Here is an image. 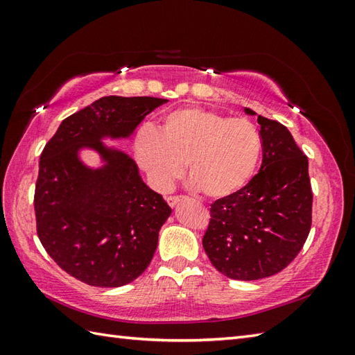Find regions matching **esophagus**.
<instances>
[{
	"label": "esophagus",
	"mask_w": 355,
	"mask_h": 355,
	"mask_svg": "<svg viewBox=\"0 0 355 355\" xmlns=\"http://www.w3.org/2000/svg\"><path fill=\"white\" fill-rule=\"evenodd\" d=\"M182 200H183V197H178V195H171V197H168V205L171 207H173L178 201H182Z\"/></svg>",
	"instance_id": "obj_1"
}]
</instances>
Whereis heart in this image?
Here are the masks:
<instances>
[{"instance_id":"b5f03b06","label":"heart","mask_w":355,"mask_h":355,"mask_svg":"<svg viewBox=\"0 0 355 355\" xmlns=\"http://www.w3.org/2000/svg\"><path fill=\"white\" fill-rule=\"evenodd\" d=\"M134 149L157 189H168L186 164L187 178L205 197L224 198L250 183L262 137L250 120L187 107L166 114L158 131L141 128Z\"/></svg>"}]
</instances>
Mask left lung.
<instances>
[{"mask_svg":"<svg viewBox=\"0 0 355 355\" xmlns=\"http://www.w3.org/2000/svg\"><path fill=\"white\" fill-rule=\"evenodd\" d=\"M247 114L254 111L245 108ZM262 164L244 189L210 205L202 247L230 279L256 281L282 271L302 250L311 229L308 158L286 128L258 116Z\"/></svg>","mask_w":355,"mask_h":355,"instance_id":"left-lung-1","label":"left lung"}]
</instances>
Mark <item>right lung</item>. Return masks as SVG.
Segmentation results:
<instances>
[{"label": "right lung", "mask_w": 355, "mask_h": 355, "mask_svg": "<svg viewBox=\"0 0 355 355\" xmlns=\"http://www.w3.org/2000/svg\"><path fill=\"white\" fill-rule=\"evenodd\" d=\"M158 97L107 96L74 112L45 145L35 187L36 232L51 259L93 286L132 282L149 266L158 232L171 215L160 193L143 183L139 168L103 137H130ZM92 147L105 164L87 168L77 157Z\"/></svg>", "instance_id": "1"}]
</instances>
